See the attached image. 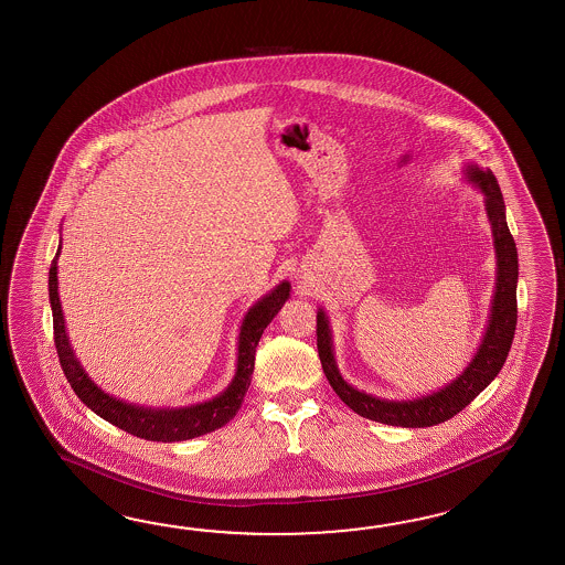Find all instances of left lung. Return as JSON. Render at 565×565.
Instances as JSON below:
<instances>
[{"label":"left lung","mask_w":565,"mask_h":565,"mask_svg":"<svg viewBox=\"0 0 565 565\" xmlns=\"http://www.w3.org/2000/svg\"><path fill=\"white\" fill-rule=\"evenodd\" d=\"M466 179L484 195L486 215L492 227L494 254H497V285L490 305V316L482 341L470 364L463 367L446 386L417 398H381L358 391L343 381L333 355V335L329 317L323 309L317 311V352L331 388L341 401L358 413L384 425L394 427H431L451 419L461 408L468 407L490 382L497 379L511 350L516 328V282H519V256L504 213V199L492 172H484L478 164H466Z\"/></svg>","instance_id":"obj_1"}]
</instances>
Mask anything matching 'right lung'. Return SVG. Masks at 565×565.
Segmentation results:
<instances>
[{"instance_id": "right-lung-1", "label": "right lung", "mask_w": 565, "mask_h": 565, "mask_svg": "<svg viewBox=\"0 0 565 565\" xmlns=\"http://www.w3.org/2000/svg\"><path fill=\"white\" fill-rule=\"evenodd\" d=\"M58 254H61V244L49 270V297H51V309H53L56 354L71 388L95 415H99L107 423L140 439L162 441V444L186 441L199 435L211 434L236 417L237 408L242 407V401L248 393L249 382H252L256 345L263 338L266 326L275 319L276 313L282 309V305L289 301V280H282L268 295H264L263 299L254 302L248 313L242 319L239 335H237L236 374L224 393L191 407H145V405L121 401L118 396L102 391V386H97L85 372V367L81 366L79 358L75 355L68 341L65 316L58 299V276H56L58 275V264H56Z\"/></svg>"}]
</instances>
